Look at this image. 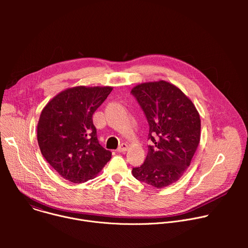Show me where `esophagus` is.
Instances as JSON below:
<instances>
[{
  "label": "esophagus",
  "mask_w": 248,
  "mask_h": 248,
  "mask_svg": "<svg viewBox=\"0 0 248 248\" xmlns=\"http://www.w3.org/2000/svg\"><path fill=\"white\" fill-rule=\"evenodd\" d=\"M127 149H128V145L126 144V143H122L119 147H118V149H117V152H120V153H124V152H125V151H127Z\"/></svg>",
  "instance_id": "obj_1"
}]
</instances>
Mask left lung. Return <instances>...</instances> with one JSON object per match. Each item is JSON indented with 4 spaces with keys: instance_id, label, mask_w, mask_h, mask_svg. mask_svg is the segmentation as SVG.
I'll return each instance as SVG.
<instances>
[{
    "instance_id": "1",
    "label": "left lung",
    "mask_w": 248,
    "mask_h": 248,
    "mask_svg": "<svg viewBox=\"0 0 248 248\" xmlns=\"http://www.w3.org/2000/svg\"><path fill=\"white\" fill-rule=\"evenodd\" d=\"M131 94L149 124L148 153L144 163L132 169L134 178L157 188L178 180L189 167L200 141L201 122L191 100L165 80L134 86Z\"/></svg>"
}]
</instances>
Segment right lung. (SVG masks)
Instances as JSON below:
<instances>
[{
	"label": "right lung",
	"instance_id": "right-lung-1",
	"mask_svg": "<svg viewBox=\"0 0 248 248\" xmlns=\"http://www.w3.org/2000/svg\"><path fill=\"white\" fill-rule=\"evenodd\" d=\"M113 90L111 86H77L56 95L37 124L41 153L62 178L81 184L91 180L112 158L97 138L92 116Z\"/></svg>",
	"mask_w": 248,
	"mask_h": 248
}]
</instances>
